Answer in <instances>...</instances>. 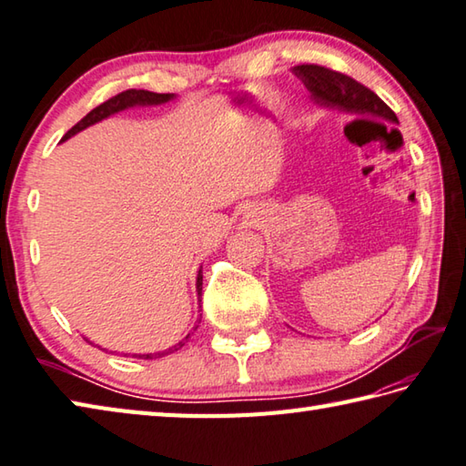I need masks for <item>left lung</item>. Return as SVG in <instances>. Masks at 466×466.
<instances>
[{
	"instance_id": "1",
	"label": "left lung",
	"mask_w": 466,
	"mask_h": 466,
	"mask_svg": "<svg viewBox=\"0 0 466 466\" xmlns=\"http://www.w3.org/2000/svg\"><path fill=\"white\" fill-rule=\"evenodd\" d=\"M293 72L305 82L307 90L319 105L339 108L343 113L370 115L390 123H398V116L384 100L348 75L319 66V64H300V66L293 68Z\"/></svg>"
}]
</instances>
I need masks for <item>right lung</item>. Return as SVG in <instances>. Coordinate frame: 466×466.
<instances>
[{"label": "right lung", "instance_id": "1", "mask_svg": "<svg viewBox=\"0 0 466 466\" xmlns=\"http://www.w3.org/2000/svg\"><path fill=\"white\" fill-rule=\"evenodd\" d=\"M173 98V95H161V93H151V90H137V88H129V90H125V93H118V95H115L113 98H108V100H105L103 105H98L96 108H93V111H90L85 118H80V121L72 127V129L62 137V141H66V139H70L72 135H76L78 131H82V129H86V127H90V125H95V123H98V121H103V118H106V116H111V115H115V113H118V111H125V108H131V106H147V105H163V103H167V100H171ZM202 270L198 272V282H196V289H198V297H202ZM196 329H198V325H196ZM189 335L191 333H187L186 335V339L184 341H179L177 345H173V348H169V350H166V351H159V353H139V355H133V358H139V360H153V358H163V355H167V353H171V351H177V350H181L186 345V341L189 339Z\"/></svg>", "mask_w": 466, "mask_h": 466}]
</instances>
